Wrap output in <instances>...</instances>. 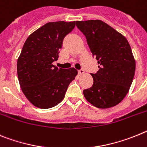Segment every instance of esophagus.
<instances>
[{
  "mask_svg": "<svg viewBox=\"0 0 147 147\" xmlns=\"http://www.w3.org/2000/svg\"><path fill=\"white\" fill-rule=\"evenodd\" d=\"M84 73H85V71L83 70V69H80V70H78V74L80 75H83Z\"/></svg>",
  "mask_w": 147,
  "mask_h": 147,
  "instance_id": "34e87169",
  "label": "esophagus"
}]
</instances>
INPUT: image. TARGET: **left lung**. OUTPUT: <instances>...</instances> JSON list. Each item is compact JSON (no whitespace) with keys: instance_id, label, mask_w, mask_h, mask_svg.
<instances>
[{"instance_id":"1","label":"left lung","mask_w":147,"mask_h":147,"mask_svg":"<svg viewBox=\"0 0 147 147\" xmlns=\"http://www.w3.org/2000/svg\"><path fill=\"white\" fill-rule=\"evenodd\" d=\"M85 35L99 70L91 74V88L83 90L87 101L98 108L118 105L129 92L136 71V61L126 38L100 20L76 22Z\"/></svg>"}]
</instances>
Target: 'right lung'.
Masks as SVG:
<instances>
[{
  "label": "right lung",
  "mask_w": 147,
  "mask_h": 147,
  "mask_svg": "<svg viewBox=\"0 0 147 147\" xmlns=\"http://www.w3.org/2000/svg\"><path fill=\"white\" fill-rule=\"evenodd\" d=\"M74 22H47L26 39L18 59L17 71L22 92L34 106L47 109L63 100L69 83L78 75L75 68H58V60L66 36Z\"/></svg>",
  "instance_id": "1"
}]
</instances>
